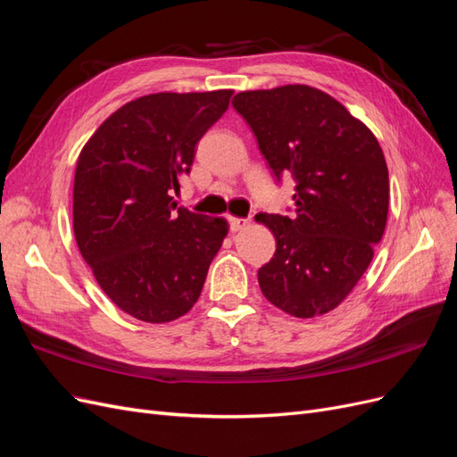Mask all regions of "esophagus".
Segmentation results:
<instances>
[{
    "mask_svg": "<svg viewBox=\"0 0 457 457\" xmlns=\"http://www.w3.org/2000/svg\"><path fill=\"white\" fill-rule=\"evenodd\" d=\"M250 225H252V219H245V217H232L230 219V230L232 232H240Z\"/></svg>",
    "mask_w": 457,
    "mask_h": 457,
    "instance_id": "obj_1",
    "label": "esophagus"
}]
</instances>
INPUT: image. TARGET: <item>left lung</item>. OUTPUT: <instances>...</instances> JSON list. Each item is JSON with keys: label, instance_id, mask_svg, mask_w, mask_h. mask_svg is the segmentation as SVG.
<instances>
[{"label": "left lung", "instance_id": "obj_1", "mask_svg": "<svg viewBox=\"0 0 457 457\" xmlns=\"http://www.w3.org/2000/svg\"><path fill=\"white\" fill-rule=\"evenodd\" d=\"M232 106L250 123L276 177L297 181L292 217L257 213L276 238L257 272L274 307L312 318L334 311L362 278L389 213V170L364 123L311 86L242 91Z\"/></svg>", "mask_w": 457, "mask_h": 457}]
</instances>
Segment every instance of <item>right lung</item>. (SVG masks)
<instances>
[{"mask_svg":"<svg viewBox=\"0 0 457 457\" xmlns=\"http://www.w3.org/2000/svg\"><path fill=\"white\" fill-rule=\"evenodd\" d=\"M232 93L139 96L110 114L79 152L76 244L103 292L137 320L165 324L195 307L227 238V219L173 212L171 192Z\"/></svg>","mask_w":457,"mask_h":457,"instance_id":"right-lung-1","label":"right lung"}]
</instances>
